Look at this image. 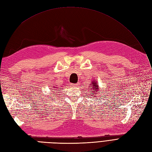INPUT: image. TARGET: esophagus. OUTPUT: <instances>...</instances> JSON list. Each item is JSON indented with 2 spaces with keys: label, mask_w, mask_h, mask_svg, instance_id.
<instances>
[{
  "label": "esophagus",
  "mask_w": 152,
  "mask_h": 152,
  "mask_svg": "<svg viewBox=\"0 0 152 152\" xmlns=\"http://www.w3.org/2000/svg\"><path fill=\"white\" fill-rule=\"evenodd\" d=\"M72 86H74V87H78L80 86V84L78 83H73Z\"/></svg>",
  "instance_id": "1"
}]
</instances>
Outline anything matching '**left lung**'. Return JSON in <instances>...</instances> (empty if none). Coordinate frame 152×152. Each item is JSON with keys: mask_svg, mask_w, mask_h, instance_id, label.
Returning <instances> with one entry per match:
<instances>
[{"mask_svg": "<svg viewBox=\"0 0 152 152\" xmlns=\"http://www.w3.org/2000/svg\"><path fill=\"white\" fill-rule=\"evenodd\" d=\"M92 85H91V87H92V88H93V92H92V94H93V95H94V96H96L95 95V94L96 93H97V89H98V87H97V86L96 85V82H92Z\"/></svg>", "mask_w": 152, "mask_h": 152, "instance_id": "1", "label": "left lung"}]
</instances>
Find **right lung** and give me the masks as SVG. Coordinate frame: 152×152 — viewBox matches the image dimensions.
<instances>
[{
    "label": "right lung",
    "mask_w": 152,
    "mask_h": 152,
    "mask_svg": "<svg viewBox=\"0 0 152 152\" xmlns=\"http://www.w3.org/2000/svg\"><path fill=\"white\" fill-rule=\"evenodd\" d=\"M53 88H52V89H51V90H54V89H55V88H54V87H53Z\"/></svg>",
    "instance_id": "add662e5"
}]
</instances>
